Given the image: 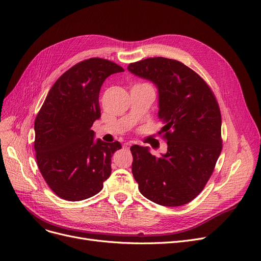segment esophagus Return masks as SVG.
<instances>
[{"label":"esophagus","instance_id":"34e87169","mask_svg":"<svg viewBox=\"0 0 261 261\" xmlns=\"http://www.w3.org/2000/svg\"><path fill=\"white\" fill-rule=\"evenodd\" d=\"M130 145H132V143H130V142H125V143L123 144V146H124V147H129Z\"/></svg>","mask_w":261,"mask_h":261}]
</instances>
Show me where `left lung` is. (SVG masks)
<instances>
[{"label": "left lung", "mask_w": 261, "mask_h": 261, "mask_svg": "<svg viewBox=\"0 0 261 261\" xmlns=\"http://www.w3.org/2000/svg\"><path fill=\"white\" fill-rule=\"evenodd\" d=\"M127 70L156 86L168 144L159 157L148 146L133 145L134 178L147 200L168 207L187 204L204 189L222 151L216 97L198 74L174 59L147 58Z\"/></svg>", "instance_id": "obj_1"}]
</instances>
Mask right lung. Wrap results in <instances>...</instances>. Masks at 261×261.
<instances>
[{"instance_id":"right-lung-1","label":"right lung","mask_w":261,"mask_h":261,"mask_svg":"<svg viewBox=\"0 0 261 261\" xmlns=\"http://www.w3.org/2000/svg\"><path fill=\"white\" fill-rule=\"evenodd\" d=\"M123 71L102 58L79 63L55 82L36 117L37 164L48 187L66 201L95 195L111 174V157L121 143L94 140L91 126L101 118L98 95L103 83Z\"/></svg>"}]
</instances>
